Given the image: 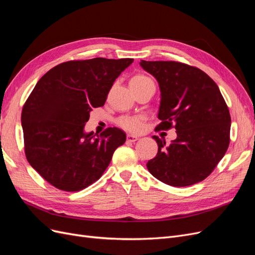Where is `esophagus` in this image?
<instances>
[{"label":"esophagus","instance_id":"esophagus-1","mask_svg":"<svg viewBox=\"0 0 255 255\" xmlns=\"http://www.w3.org/2000/svg\"><path fill=\"white\" fill-rule=\"evenodd\" d=\"M138 137L136 135H133V134H127V141L129 142H135L137 141Z\"/></svg>","mask_w":255,"mask_h":255}]
</instances>
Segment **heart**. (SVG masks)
I'll return each mask as SVG.
<instances>
[{"label": "heart", "instance_id": "heart-1", "mask_svg": "<svg viewBox=\"0 0 255 255\" xmlns=\"http://www.w3.org/2000/svg\"><path fill=\"white\" fill-rule=\"evenodd\" d=\"M152 81L148 76L144 74H135V75L130 79V86H143L147 83ZM118 124L131 132H138L142 129V120L135 117H124L118 121Z\"/></svg>", "mask_w": 255, "mask_h": 255}]
</instances>
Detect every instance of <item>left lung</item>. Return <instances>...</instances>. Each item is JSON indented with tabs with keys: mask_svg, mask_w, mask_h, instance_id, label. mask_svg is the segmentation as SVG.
<instances>
[{
	"mask_svg": "<svg viewBox=\"0 0 255 255\" xmlns=\"http://www.w3.org/2000/svg\"><path fill=\"white\" fill-rule=\"evenodd\" d=\"M158 80L161 102L158 130L175 128L169 145L153 135L158 153L147 162L150 174L171 186L200 182L217 166L230 144L231 117L218 86L200 69L178 61H145Z\"/></svg>",
	"mask_w": 255,
	"mask_h": 255,
	"instance_id": "left-lung-1",
	"label": "left lung"
}]
</instances>
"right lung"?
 I'll list each match as a JSON object with an SVG mask.
<instances>
[{
  "label": "right lung",
  "mask_w": 255,
  "mask_h": 255,
  "mask_svg": "<svg viewBox=\"0 0 255 255\" xmlns=\"http://www.w3.org/2000/svg\"><path fill=\"white\" fill-rule=\"evenodd\" d=\"M132 58L71 60L39 79L23 106L24 151L31 167L53 186L77 192L102 177L126 141L119 128L85 133L90 112L105 105L111 87Z\"/></svg>",
  "instance_id": "1"
}]
</instances>
